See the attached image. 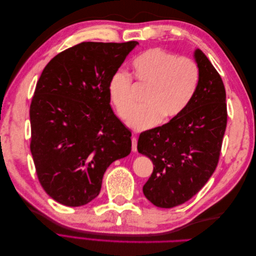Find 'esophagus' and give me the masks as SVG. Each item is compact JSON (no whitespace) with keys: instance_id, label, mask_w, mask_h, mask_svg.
I'll return each instance as SVG.
<instances>
[{"instance_id":"1","label":"esophagus","mask_w":256,"mask_h":256,"mask_svg":"<svg viewBox=\"0 0 256 256\" xmlns=\"http://www.w3.org/2000/svg\"><path fill=\"white\" fill-rule=\"evenodd\" d=\"M131 145H132V152H136L138 140H136V136H132V138H131Z\"/></svg>"}]
</instances>
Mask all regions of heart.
I'll return each mask as SVG.
<instances>
[{
  "instance_id": "obj_1",
  "label": "heart",
  "mask_w": 256,
  "mask_h": 256,
  "mask_svg": "<svg viewBox=\"0 0 256 256\" xmlns=\"http://www.w3.org/2000/svg\"><path fill=\"white\" fill-rule=\"evenodd\" d=\"M138 88L148 90L145 104L131 116L128 125L136 130L150 129L161 120L180 116L196 90L200 72L194 60L162 49H150L136 58L132 64ZM109 96L122 120H127L136 106L134 88L131 76L116 72L109 82Z\"/></svg>"
}]
</instances>
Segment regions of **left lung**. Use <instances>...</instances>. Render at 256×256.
I'll return each instance as SVG.
<instances>
[{
    "label": "left lung",
    "instance_id": "obj_1",
    "mask_svg": "<svg viewBox=\"0 0 256 256\" xmlns=\"http://www.w3.org/2000/svg\"><path fill=\"white\" fill-rule=\"evenodd\" d=\"M200 78L184 111L138 136V150L154 171L143 186L154 206L184 204L204 187L219 162L228 122L226 94L220 74L200 49L194 51Z\"/></svg>",
    "mask_w": 256,
    "mask_h": 256
}]
</instances>
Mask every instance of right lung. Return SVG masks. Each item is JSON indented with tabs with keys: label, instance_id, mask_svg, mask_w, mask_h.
I'll list each match as a JSON object with an SVG mask.
<instances>
[{
	"label": "right lung",
	"instance_id": "add662e5",
	"mask_svg": "<svg viewBox=\"0 0 256 256\" xmlns=\"http://www.w3.org/2000/svg\"><path fill=\"white\" fill-rule=\"evenodd\" d=\"M138 42H85L54 56L30 106L37 177L60 204L78 207L100 192L106 170L131 152V132L110 106L109 82Z\"/></svg>",
	"mask_w": 256,
	"mask_h": 256
}]
</instances>
